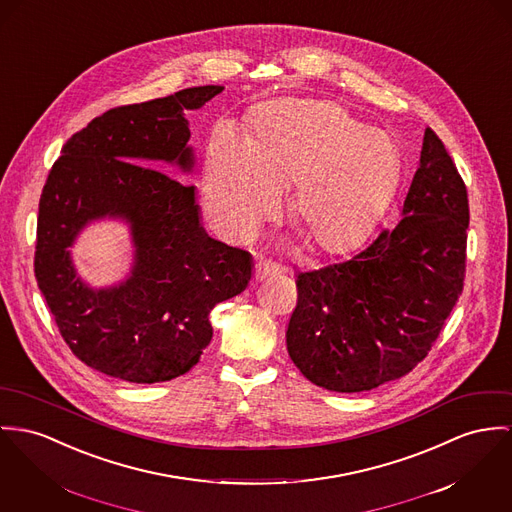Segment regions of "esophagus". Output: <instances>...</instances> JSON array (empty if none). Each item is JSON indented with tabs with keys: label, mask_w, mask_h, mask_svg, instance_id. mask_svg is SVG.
I'll use <instances>...</instances> for the list:
<instances>
[{
	"label": "esophagus",
	"mask_w": 512,
	"mask_h": 512,
	"mask_svg": "<svg viewBox=\"0 0 512 512\" xmlns=\"http://www.w3.org/2000/svg\"><path fill=\"white\" fill-rule=\"evenodd\" d=\"M276 273H278V267L273 263H267V261H257L255 263V280H265V278L276 275Z\"/></svg>",
	"instance_id": "esophagus-1"
}]
</instances>
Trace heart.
<instances>
[{
  "label": "heart",
  "mask_w": 512,
  "mask_h": 512,
  "mask_svg": "<svg viewBox=\"0 0 512 512\" xmlns=\"http://www.w3.org/2000/svg\"><path fill=\"white\" fill-rule=\"evenodd\" d=\"M401 179L392 134L364 126L335 103L286 99L251 117L247 140L220 128L204 161V200L214 226L249 236L290 189L288 216L308 243L341 253L366 236Z\"/></svg>",
  "instance_id": "obj_1"
}]
</instances>
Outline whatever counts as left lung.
Segmentation results:
<instances>
[{
    "mask_svg": "<svg viewBox=\"0 0 512 512\" xmlns=\"http://www.w3.org/2000/svg\"><path fill=\"white\" fill-rule=\"evenodd\" d=\"M466 185L431 128L401 220L347 261L298 273L286 349L319 388L354 394L411 372L456 306L466 271Z\"/></svg>",
    "mask_w": 512,
    "mask_h": 512,
    "instance_id": "1",
    "label": "left lung"
}]
</instances>
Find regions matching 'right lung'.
Segmentation results:
<instances>
[{
    "mask_svg": "<svg viewBox=\"0 0 512 512\" xmlns=\"http://www.w3.org/2000/svg\"><path fill=\"white\" fill-rule=\"evenodd\" d=\"M222 91L189 87L111 109L64 144L48 173L35 275L64 341L93 370L132 384L189 372L212 339V308L251 280V255L206 234L197 187L159 171L193 173L185 111ZM105 217L129 224L135 263L118 285L93 289L77 275L69 247Z\"/></svg>",
    "mask_w": 512,
    "mask_h": 512,
    "instance_id": "add662e5",
    "label": "right lung"
}]
</instances>
